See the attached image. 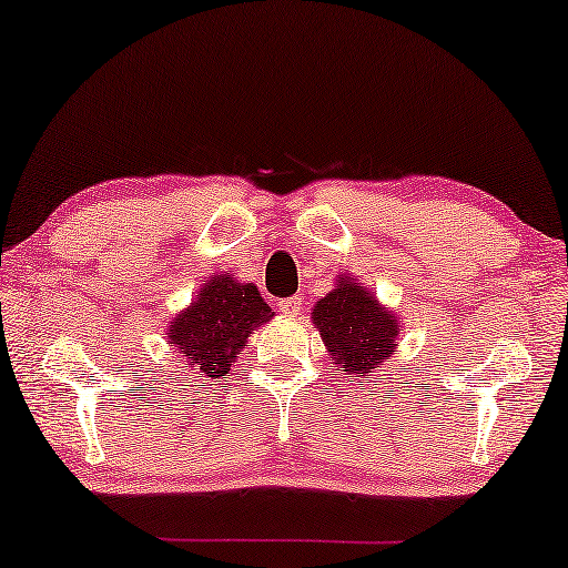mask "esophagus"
I'll use <instances>...</instances> for the list:
<instances>
[{
	"instance_id": "1",
	"label": "esophagus",
	"mask_w": 568,
	"mask_h": 568,
	"mask_svg": "<svg viewBox=\"0 0 568 568\" xmlns=\"http://www.w3.org/2000/svg\"><path fill=\"white\" fill-rule=\"evenodd\" d=\"M277 306H281L283 314H287V316H298L303 303H301L298 295H293V298H283L281 303H277Z\"/></svg>"
}]
</instances>
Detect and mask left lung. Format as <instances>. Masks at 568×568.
<instances>
[{"label":"left lung","mask_w":568,"mask_h":568,"mask_svg":"<svg viewBox=\"0 0 568 568\" xmlns=\"http://www.w3.org/2000/svg\"><path fill=\"white\" fill-rule=\"evenodd\" d=\"M311 324L322 334L334 371L349 378H365L388 363L404 332L394 311L349 275H339L332 291L316 301Z\"/></svg>","instance_id":"1"}]
</instances>
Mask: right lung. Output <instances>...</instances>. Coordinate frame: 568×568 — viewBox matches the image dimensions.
Masks as SVG:
<instances>
[{"label": "right lung", "mask_w": 568, "mask_h": 568, "mask_svg": "<svg viewBox=\"0 0 568 568\" xmlns=\"http://www.w3.org/2000/svg\"><path fill=\"white\" fill-rule=\"evenodd\" d=\"M275 311L254 283H239L231 273H213L197 298L166 324V345L180 357V375L187 381L221 378L242 355L257 326Z\"/></svg>", "instance_id": "1"}]
</instances>
